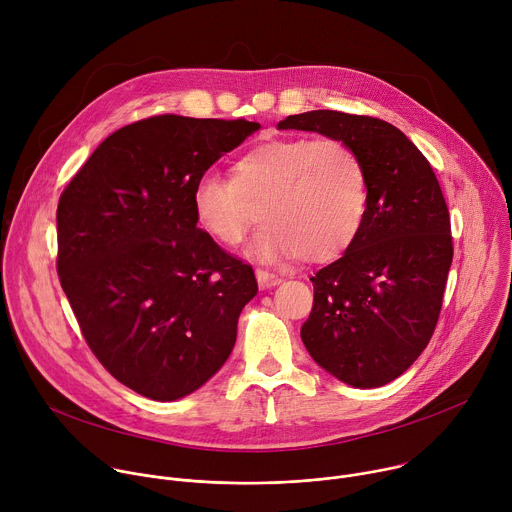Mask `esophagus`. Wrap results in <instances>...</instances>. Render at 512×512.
<instances>
[{
	"instance_id": "34e87169",
	"label": "esophagus",
	"mask_w": 512,
	"mask_h": 512,
	"mask_svg": "<svg viewBox=\"0 0 512 512\" xmlns=\"http://www.w3.org/2000/svg\"><path fill=\"white\" fill-rule=\"evenodd\" d=\"M255 275H257V281H259V287H261V289H269V287H275V285L281 283V277H279V275L269 273V271H263V269H257Z\"/></svg>"
}]
</instances>
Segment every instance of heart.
Wrapping results in <instances>:
<instances>
[{
  "label": "heart",
  "mask_w": 512,
  "mask_h": 512,
  "mask_svg": "<svg viewBox=\"0 0 512 512\" xmlns=\"http://www.w3.org/2000/svg\"><path fill=\"white\" fill-rule=\"evenodd\" d=\"M259 202L251 255L277 261L300 253L312 263L342 255L358 237L369 204L367 172L336 137L261 141L233 166V180L202 172L190 188L196 227L216 243H241Z\"/></svg>",
  "instance_id": "obj_1"
}]
</instances>
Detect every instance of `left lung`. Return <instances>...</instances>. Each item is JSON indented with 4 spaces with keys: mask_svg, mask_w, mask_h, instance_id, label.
I'll return each mask as SVG.
<instances>
[{
    "mask_svg": "<svg viewBox=\"0 0 512 512\" xmlns=\"http://www.w3.org/2000/svg\"><path fill=\"white\" fill-rule=\"evenodd\" d=\"M277 127L342 139L367 172L362 229L312 277L314 308L302 340L338 381L383 387L417 360L440 318L454 257L440 182L413 141L383 119L320 109Z\"/></svg>",
    "mask_w": 512,
    "mask_h": 512,
    "instance_id": "left-lung-1",
    "label": "left lung"
}]
</instances>
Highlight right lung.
<instances>
[{"instance_id":"1","label":"right lung","mask_w":512,"mask_h":512,"mask_svg":"<svg viewBox=\"0 0 512 512\" xmlns=\"http://www.w3.org/2000/svg\"><path fill=\"white\" fill-rule=\"evenodd\" d=\"M259 127L141 119L111 133L58 200L60 285L93 354L143 397L182 399L233 352L255 273L196 227L190 188Z\"/></svg>"}]
</instances>
